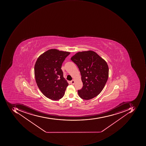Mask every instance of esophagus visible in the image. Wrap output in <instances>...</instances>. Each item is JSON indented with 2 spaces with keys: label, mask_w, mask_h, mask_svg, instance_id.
<instances>
[{
  "label": "esophagus",
  "mask_w": 146,
  "mask_h": 146,
  "mask_svg": "<svg viewBox=\"0 0 146 146\" xmlns=\"http://www.w3.org/2000/svg\"><path fill=\"white\" fill-rule=\"evenodd\" d=\"M71 82L72 84H74V83H75V81L74 80H72V81H71Z\"/></svg>",
  "instance_id": "esophagus-1"
}]
</instances>
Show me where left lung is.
<instances>
[{
	"instance_id": "obj_1",
	"label": "left lung",
	"mask_w": 146,
	"mask_h": 146,
	"mask_svg": "<svg viewBox=\"0 0 146 146\" xmlns=\"http://www.w3.org/2000/svg\"><path fill=\"white\" fill-rule=\"evenodd\" d=\"M71 59L77 65L82 76L83 87L78 91L80 98L89 100L98 95L108 78L106 61L92 50L78 52Z\"/></svg>"
}]
</instances>
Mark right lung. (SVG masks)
<instances>
[{
    "instance_id": "1",
    "label": "right lung",
    "mask_w": 146,
    "mask_h": 146,
    "mask_svg": "<svg viewBox=\"0 0 146 146\" xmlns=\"http://www.w3.org/2000/svg\"><path fill=\"white\" fill-rule=\"evenodd\" d=\"M70 52L57 49L48 50L40 55L35 62L36 84L43 95L52 100L60 99L68 85L63 76L62 64Z\"/></svg>"
}]
</instances>
